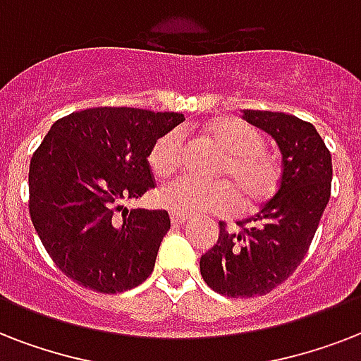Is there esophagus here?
I'll list each match as a JSON object with an SVG mask.
<instances>
[{
    "label": "esophagus",
    "instance_id": "34e87169",
    "mask_svg": "<svg viewBox=\"0 0 361 361\" xmlns=\"http://www.w3.org/2000/svg\"><path fill=\"white\" fill-rule=\"evenodd\" d=\"M170 221H172V225H185L187 217L180 214H170Z\"/></svg>",
    "mask_w": 361,
    "mask_h": 361
}]
</instances>
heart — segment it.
<instances>
[{"label": "heart", "instance_id": "obj_1", "mask_svg": "<svg viewBox=\"0 0 361 361\" xmlns=\"http://www.w3.org/2000/svg\"><path fill=\"white\" fill-rule=\"evenodd\" d=\"M206 136L225 152L217 176L226 181L200 183L191 178H176L164 183L157 200L172 214L200 215L232 212L240 195L245 208H257L277 189L279 170L268 153H264L260 133L236 118H221L206 125ZM185 144L180 129L166 130L149 149V166L159 176L172 174L183 161Z\"/></svg>", "mask_w": 361, "mask_h": 361}]
</instances>
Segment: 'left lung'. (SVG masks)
Here are the masks:
<instances>
[{
	"label": "left lung",
	"instance_id": "left-lung-1",
	"mask_svg": "<svg viewBox=\"0 0 361 361\" xmlns=\"http://www.w3.org/2000/svg\"><path fill=\"white\" fill-rule=\"evenodd\" d=\"M243 120L271 135L283 155L274 197L236 231L219 223V240L200 258L209 288L231 298L268 294L305 257L331 191V155L313 123L269 110H243Z\"/></svg>",
	"mask_w": 361,
	"mask_h": 361
}]
</instances>
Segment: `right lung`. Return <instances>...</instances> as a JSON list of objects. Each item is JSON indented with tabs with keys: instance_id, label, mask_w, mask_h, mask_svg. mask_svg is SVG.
Segmentation results:
<instances>
[{
	"instance_id": "obj_1",
	"label": "right lung",
	"mask_w": 361,
	"mask_h": 361,
	"mask_svg": "<svg viewBox=\"0 0 361 361\" xmlns=\"http://www.w3.org/2000/svg\"><path fill=\"white\" fill-rule=\"evenodd\" d=\"M185 120L176 112L99 106L50 127L30 163V215L42 245L78 285L116 294L142 285L170 217L127 209L153 189L149 149Z\"/></svg>"
}]
</instances>
